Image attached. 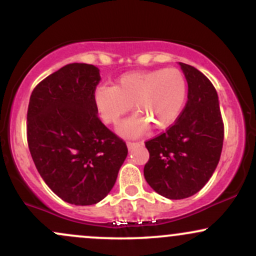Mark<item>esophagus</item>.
I'll return each mask as SVG.
<instances>
[{
	"mask_svg": "<svg viewBox=\"0 0 256 256\" xmlns=\"http://www.w3.org/2000/svg\"><path fill=\"white\" fill-rule=\"evenodd\" d=\"M140 142H128V149L130 152L134 150V149H136L137 146H140Z\"/></svg>",
	"mask_w": 256,
	"mask_h": 256,
	"instance_id": "obj_1",
	"label": "esophagus"
}]
</instances>
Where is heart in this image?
I'll list each match as a JSON object with an SVG mask.
<instances>
[{"mask_svg": "<svg viewBox=\"0 0 256 256\" xmlns=\"http://www.w3.org/2000/svg\"><path fill=\"white\" fill-rule=\"evenodd\" d=\"M188 98V82L177 68L132 71L122 74L113 86H98L94 102L107 124H116L130 110L136 113L119 126L122 136L136 137L152 128L171 126L183 110Z\"/></svg>", "mask_w": 256, "mask_h": 256, "instance_id": "heart-1", "label": "heart"}]
</instances>
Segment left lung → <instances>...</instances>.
<instances>
[{"instance_id": "obj_1", "label": "left lung", "mask_w": 256, "mask_h": 256, "mask_svg": "<svg viewBox=\"0 0 256 256\" xmlns=\"http://www.w3.org/2000/svg\"><path fill=\"white\" fill-rule=\"evenodd\" d=\"M188 82V101L171 128L146 142V183L170 200L190 198L210 180L218 166L224 124L218 94L204 73L179 62Z\"/></svg>"}]
</instances>
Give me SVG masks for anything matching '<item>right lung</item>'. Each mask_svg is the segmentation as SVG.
<instances>
[{
  "label": "right lung",
  "mask_w": 256,
  "mask_h": 256,
  "mask_svg": "<svg viewBox=\"0 0 256 256\" xmlns=\"http://www.w3.org/2000/svg\"><path fill=\"white\" fill-rule=\"evenodd\" d=\"M94 64H68L32 91L28 143L46 184L64 202L95 204L110 194L128 156L125 142L98 116Z\"/></svg>",
  "instance_id": "right-lung-1"
}]
</instances>
